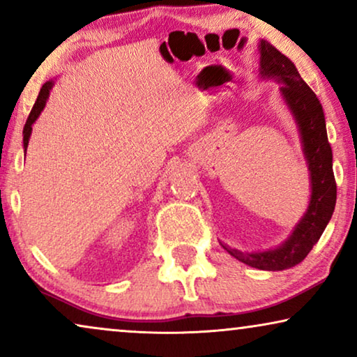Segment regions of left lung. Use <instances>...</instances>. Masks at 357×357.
Returning <instances> with one entry per match:
<instances>
[{
    "label": "left lung",
    "instance_id": "1",
    "mask_svg": "<svg viewBox=\"0 0 357 357\" xmlns=\"http://www.w3.org/2000/svg\"><path fill=\"white\" fill-rule=\"evenodd\" d=\"M260 77L275 81L289 109L301 136L302 153L309 167L310 199L304 216L299 219L284 242L270 250L241 252L221 242L224 250L245 265L265 271H282L299 265L319 242L330 222L336 203L333 154L326 136L325 115L320 100L305 84L294 63L266 40L258 42Z\"/></svg>",
    "mask_w": 357,
    "mask_h": 357
}]
</instances>
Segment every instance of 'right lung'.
Wrapping results in <instances>:
<instances>
[{
    "mask_svg": "<svg viewBox=\"0 0 357 357\" xmlns=\"http://www.w3.org/2000/svg\"><path fill=\"white\" fill-rule=\"evenodd\" d=\"M53 86H55V79H48L45 84L42 86L40 92H38V97H37L36 104H33L31 114H29V119L26 121V125H24V131H22V135H24V139H22L24 141V153H26V151H27L29 139H31L32 125L36 123V120L38 119V115H40L42 110L45 109L47 100H48V97H50V91H52Z\"/></svg>",
    "mask_w": 357,
    "mask_h": 357,
    "instance_id": "1",
    "label": "right lung"
}]
</instances>
